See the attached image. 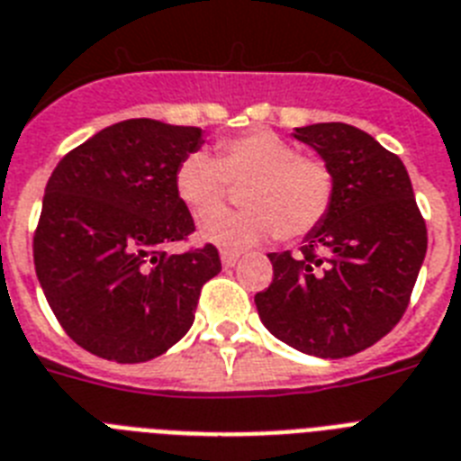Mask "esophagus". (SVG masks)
<instances>
[{"mask_svg":"<svg viewBox=\"0 0 461 461\" xmlns=\"http://www.w3.org/2000/svg\"><path fill=\"white\" fill-rule=\"evenodd\" d=\"M220 260H222L224 269H230V267H234L239 262V255L230 253V250H222V253H220Z\"/></svg>","mask_w":461,"mask_h":461,"instance_id":"esophagus-1","label":"esophagus"}]
</instances>
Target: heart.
I'll return each instance as SVG.
<instances>
[{
  "label": "heart",
  "instance_id": "b5f03b06",
  "mask_svg": "<svg viewBox=\"0 0 461 461\" xmlns=\"http://www.w3.org/2000/svg\"><path fill=\"white\" fill-rule=\"evenodd\" d=\"M218 157L189 152L176 168V192L194 212L203 241L224 250H246L272 239L300 241L326 222L338 194V180L323 158L304 157L293 142L269 131H250L218 142ZM240 193L243 212H216Z\"/></svg>",
  "mask_w": 461,
  "mask_h": 461
}]
</instances>
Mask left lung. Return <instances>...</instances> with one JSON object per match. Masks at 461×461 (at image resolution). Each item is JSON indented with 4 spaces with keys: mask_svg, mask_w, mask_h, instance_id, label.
<instances>
[{
    "mask_svg": "<svg viewBox=\"0 0 461 461\" xmlns=\"http://www.w3.org/2000/svg\"><path fill=\"white\" fill-rule=\"evenodd\" d=\"M335 173L328 220L300 255L269 253L274 278L255 295L274 338L321 358L373 347L408 309L427 255V224L403 161L349 123L295 129Z\"/></svg>",
    "mask_w": 461,
    "mask_h": 461,
    "instance_id": "8db88e82",
    "label": "left lung"
}]
</instances>
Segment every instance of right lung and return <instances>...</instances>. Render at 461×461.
I'll use <instances>...</instances> for the list:
<instances>
[{
    "label": "right lung",
    "mask_w": 461,
    "mask_h": 461,
    "mask_svg": "<svg viewBox=\"0 0 461 461\" xmlns=\"http://www.w3.org/2000/svg\"><path fill=\"white\" fill-rule=\"evenodd\" d=\"M201 135L126 119L65 154L46 183L37 278L63 330L100 358L142 363L171 349L194 323L203 284L222 269L212 243L164 250L194 231L176 168Z\"/></svg>",
    "instance_id": "right-lung-1"
}]
</instances>
